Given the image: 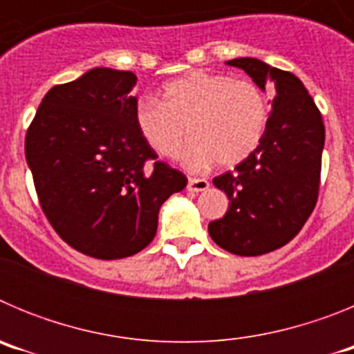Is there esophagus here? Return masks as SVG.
<instances>
[{
  "mask_svg": "<svg viewBox=\"0 0 354 354\" xmlns=\"http://www.w3.org/2000/svg\"><path fill=\"white\" fill-rule=\"evenodd\" d=\"M207 187H209V180L205 179H195V177H192V179L187 180V192L200 193V192H205Z\"/></svg>",
  "mask_w": 354,
  "mask_h": 354,
  "instance_id": "34e87169",
  "label": "esophagus"
}]
</instances>
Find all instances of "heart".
I'll return each mask as SVG.
<instances>
[{
    "instance_id": "heart-1",
    "label": "heart",
    "mask_w": 354,
    "mask_h": 354,
    "mask_svg": "<svg viewBox=\"0 0 354 354\" xmlns=\"http://www.w3.org/2000/svg\"><path fill=\"white\" fill-rule=\"evenodd\" d=\"M162 102L142 97L134 106V126L143 142L162 158L180 154L186 170L198 174L216 161L234 167L255 152L270 122V101L259 84L205 71L168 81Z\"/></svg>"
}]
</instances>
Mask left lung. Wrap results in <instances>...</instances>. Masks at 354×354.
Returning a JSON list of instances; mask_svg holds the SVG:
<instances>
[{
    "label": "left lung",
    "mask_w": 354,
    "mask_h": 354,
    "mask_svg": "<svg viewBox=\"0 0 354 354\" xmlns=\"http://www.w3.org/2000/svg\"><path fill=\"white\" fill-rule=\"evenodd\" d=\"M262 92L274 90L264 138L234 171L214 177L228 196L223 218L209 223L216 245L241 257L264 255L301 230L317 202L324 124L305 84L257 58H234Z\"/></svg>",
    "instance_id": "8db88e82"
}]
</instances>
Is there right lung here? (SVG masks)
<instances>
[{
  "instance_id": "obj_1",
  "label": "right lung",
  "mask_w": 354,
  "mask_h": 354,
  "mask_svg": "<svg viewBox=\"0 0 354 354\" xmlns=\"http://www.w3.org/2000/svg\"><path fill=\"white\" fill-rule=\"evenodd\" d=\"M138 77L95 67L46 93L26 133V161L40 207L77 252L113 261L154 239L161 205L187 179L134 126Z\"/></svg>"
}]
</instances>
